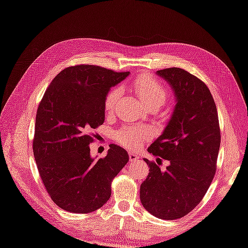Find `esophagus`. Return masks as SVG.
Returning <instances> with one entry per match:
<instances>
[{
	"label": "esophagus",
	"mask_w": 248,
	"mask_h": 248,
	"mask_svg": "<svg viewBox=\"0 0 248 248\" xmlns=\"http://www.w3.org/2000/svg\"><path fill=\"white\" fill-rule=\"evenodd\" d=\"M129 159H130V161H137L139 160V155L135 152H129Z\"/></svg>",
	"instance_id": "1"
}]
</instances>
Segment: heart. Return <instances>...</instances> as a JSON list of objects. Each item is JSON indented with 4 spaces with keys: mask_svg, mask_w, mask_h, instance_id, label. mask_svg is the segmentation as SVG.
Instances as JSON below:
<instances>
[{
    "mask_svg": "<svg viewBox=\"0 0 248 248\" xmlns=\"http://www.w3.org/2000/svg\"><path fill=\"white\" fill-rule=\"evenodd\" d=\"M130 88L137 93L141 103L147 107H161L168 99V90L155 77L143 75L132 82ZM120 98V89L112 88L105 98V109L111 112ZM150 137L148 129L140 127H125L117 132V140L125 148L136 149L142 141Z\"/></svg>",
    "mask_w": 248,
    "mask_h": 248,
    "instance_id": "obj_1",
    "label": "heart"
}]
</instances>
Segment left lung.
<instances>
[{"mask_svg": "<svg viewBox=\"0 0 248 248\" xmlns=\"http://www.w3.org/2000/svg\"><path fill=\"white\" fill-rule=\"evenodd\" d=\"M155 74L171 87L175 106L148 151L168 160L169 166L161 170L143 159L150 169L140 186V201L155 217L176 219L193 210L211 186L221 132L214 99L202 80L176 67Z\"/></svg>", "mask_w": 248, "mask_h": 248, "instance_id": "1", "label": "left lung"}]
</instances>
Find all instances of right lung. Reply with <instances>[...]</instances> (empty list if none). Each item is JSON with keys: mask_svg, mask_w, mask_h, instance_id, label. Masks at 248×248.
Listing matches in <instances>:
<instances>
[{"mask_svg": "<svg viewBox=\"0 0 248 248\" xmlns=\"http://www.w3.org/2000/svg\"><path fill=\"white\" fill-rule=\"evenodd\" d=\"M129 73L93 65L65 68L38 106L33 141L39 175L54 203L70 213L100 209L111 195V181L129 161L110 144L107 155H90L92 129L105 123V98Z\"/></svg>", "mask_w": 248, "mask_h": 248, "instance_id": "1", "label": "right lung"}]
</instances>
